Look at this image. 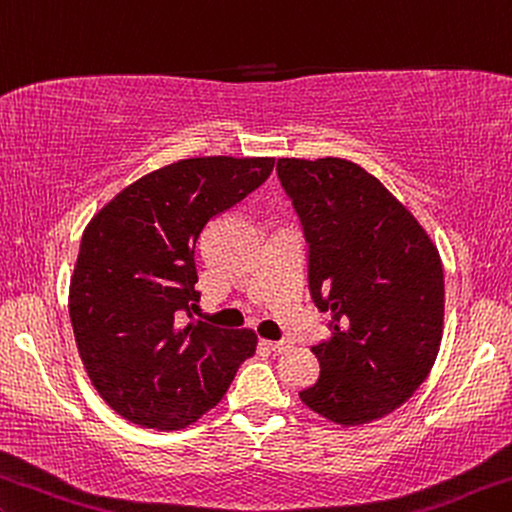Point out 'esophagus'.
Instances as JSON below:
<instances>
[{"label": "esophagus", "mask_w": 512, "mask_h": 512, "mask_svg": "<svg viewBox=\"0 0 512 512\" xmlns=\"http://www.w3.org/2000/svg\"><path fill=\"white\" fill-rule=\"evenodd\" d=\"M261 345L272 352H283L288 348V343H283V341H261Z\"/></svg>", "instance_id": "esophagus-1"}]
</instances>
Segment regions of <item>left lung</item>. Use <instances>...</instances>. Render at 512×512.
<instances>
[{
  "mask_svg": "<svg viewBox=\"0 0 512 512\" xmlns=\"http://www.w3.org/2000/svg\"><path fill=\"white\" fill-rule=\"evenodd\" d=\"M283 190L309 242V286L334 336L302 403L350 428L396 412L426 380L444 334V267L416 217L343 157H281Z\"/></svg>",
  "mask_w": 512,
  "mask_h": 512,
  "instance_id": "left-lung-1",
  "label": "left lung"
}]
</instances>
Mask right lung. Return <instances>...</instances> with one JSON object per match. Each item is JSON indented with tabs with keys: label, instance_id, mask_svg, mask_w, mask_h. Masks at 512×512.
I'll return each instance as SVG.
<instances>
[{
	"label": "right lung",
	"instance_id": "add662e5",
	"mask_svg": "<svg viewBox=\"0 0 512 512\" xmlns=\"http://www.w3.org/2000/svg\"><path fill=\"white\" fill-rule=\"evenodd\" d=\"M272 169L274 157H187L123 187L86 224L70 322L93 389L123 419L153 430L192 426L256 352L254 329L180 318L201 297L194 249L206 224Z\"/></svg>",
	"mask_w": 512,
	"mask_h": 512
}]
</instances>
